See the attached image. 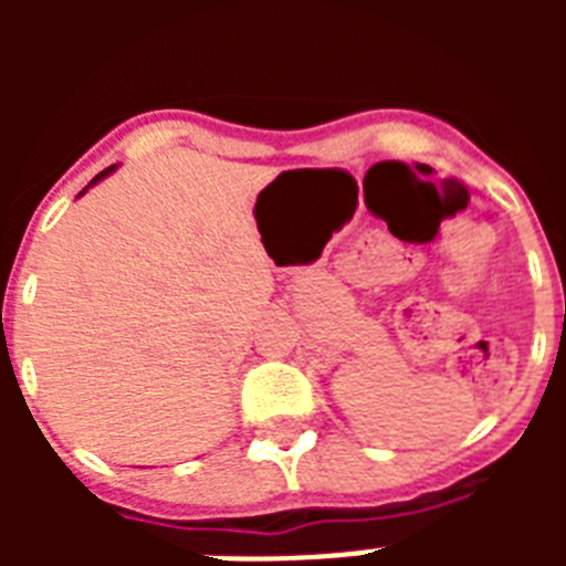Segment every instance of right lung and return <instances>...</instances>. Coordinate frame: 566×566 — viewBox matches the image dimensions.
Segmentation results:
<instances>
[{
  "mask_svg": "<svg viewBox=\"0 0 566 566\" xmlns=\"http://www.w3.org/2000/svg\"><path fill=\"white\" fill-rule=\"evenodd\" d=\"M113 169H115V167H107V169H104V172H98V175H96V178H93V181H90V184H96V181H98V178H104V175H107V172H113ZM82 192H84V189H82Z\"/></svg>",
  "mask_w": 566,
  "mask_h": 566,
  "instance_id": "obj_1",
  "label": "right lung"
}]
</instances>
